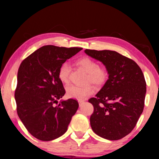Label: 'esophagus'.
Wrapping results in <instances>:
<instances>
[{"mask_svg": "<svg viewBox=\"0 0 159 159\" xmlns=\"http://www.w3.org/2000/svg\"><path fill=\"white\" fill-rule=\"evenodd\" d=\"M78 102H79V104H80V106H82V104L84 103L83 101H78Z\"/></svg>", "mask_w": 159, "mask_h": 159, "instance_id": "esophagus-1", "label": "esophagus"}]
</instances>
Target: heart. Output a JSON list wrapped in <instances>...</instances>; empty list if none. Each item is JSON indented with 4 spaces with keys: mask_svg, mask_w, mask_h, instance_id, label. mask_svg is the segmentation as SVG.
Segmentation results:
<instances>
[{
    "mask_svg": "<svg viewBox=\"0 0 159 159\" xmlns=\"http://www.w3.org/2000/svg\"><path fill=\"white\" fill-rule=\"evenodd\" d=\"M77 64L84 69L88 73L87 81L96 86L104 84L108 79V71L105 66H100L98 62L89 57L80 58ZM70 74V65L69 63L64 62L61 65L58 69V79L63 83H68ZM94 93V90L90 85L80 87L77 85H70L66 87V95L71 98H75L80 101L84 100Z\"/></svg>",
    "mask_w": 159,
    "mask_h": 159,
    "instance_id": "obj_1",
    "label": "heart"
}]
</instances>
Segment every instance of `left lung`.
Returning <instances> with one entry per match:
<instances>
[{
	"label": "left lung",
	"instance_id": "8db88e82",
	"mask_svg": "<svg viewBox=\"0 0 159 159\" xmlns=\"http://www.w3.org/2000/svg\"><path fill=\"white\" fill-rule=\"evenodd\" d=\"M84 52L103 63L109 75L101 90L88 101L94 107L91 127L101 138L119 140L132 131L143 113L146 93L144 75L136 62L116 51Z\"/></svg>",
	"mask_w": 159,
	"mask_h": 159
}]
</instances>
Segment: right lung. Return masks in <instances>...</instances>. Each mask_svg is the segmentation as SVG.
I'll use <instances>...</instances> for the list:
<instances>
[{"label":"right lung","instance_id":"right-lung-1","mask_svg":"<svg viewBox=\"0 0 159 159\" xmlns=\"http://www.w3.org/2000/svg\"><path fill=\"white\" fill-rule=\"evenodd\" d=\"M82 49L44 45L19 66L14 94L17 114L38 140L50 141L63 135L79 107L77 101L71 98L55 104L66 93L58 69Z\"/></svg>","mask_w":159,"mask_h":159}]
</instances>
